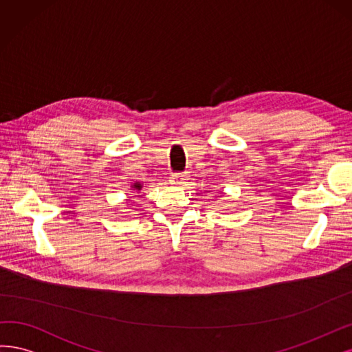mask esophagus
I'll list each match as a JSON object with an SVG mask.
<instances>
[{"label": "esophagus", "mask_w": 352, "mask_h": 352, "mask_svg": "<svg viewBox=\"0 0 352 352\" xmlns=\"http://www.w3.org/2000/svg\"><path fill=\"white\" fill-rule=\"evenodd\" d=\"M188 179V174L187 173H178V174H174L171 175V178H169V181H171V184L179 187V186H184L186 181Z\"/></svg>", "instance_id": "esophagus-1"}]
</instances>
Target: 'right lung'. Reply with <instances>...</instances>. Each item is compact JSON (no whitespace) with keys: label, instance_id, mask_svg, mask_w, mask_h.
<instances>
[{"label":"right lung","instance_id":"right-lung-1","mask_svg":"<svg viewBox=\"0 0 352 352\" xmlns=\"http://www.w3.org/2000/svg\"><path fill=\"white\" fill-rule=\"evenodd\" d=\"M142 188H143V183H142V181H134V183L131 184V190L135 192V195H139Z\"/></svg>","mask_w":352,"mask_h":352}]
</instances>
